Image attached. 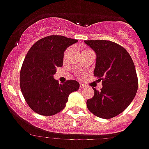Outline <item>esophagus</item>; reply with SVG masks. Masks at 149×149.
<instances>
[{
    "mask_svg": "<svg viewBox=\"0 0 149 149\" xmlns=\"http://www.w3.org/2000/svg\"><path fill=\"white\" fill-rule=\"evenodd\" d=\"M85 88V85H84V84H80V89H84Z\"/></svg>",
    "mask_w": 149,
    "mask_h": 149,
    "instance_id": "esophagus-1",
    "label": "esophagus"
}]
</instances>
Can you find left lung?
Instances as JSON below:
<instances>
[{"label": "left lung", "instance_id": "obj_1", "mask_svg": "<svg viewBox=\"0 0 149 149\" xmlns=\"http://www.w3.org/2000/svg\"><path fill=\"white\" fill-rule=\"evenodd\" d=\"M96 54L94 75L102 81L101 91L86 101L92 113L111 119L127 108L138 89V79L132 58L123 47L108 40L84 41Z\"/></svg>", "mask_w": 149, "mask_h": 149}]
</instances>
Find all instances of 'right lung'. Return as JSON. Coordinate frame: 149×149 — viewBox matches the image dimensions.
<instances>
[{"label":"right lung","mask_w":149,"mask_h":149,"mask_svg":"<svg viewBox=\"0 0 149 149\" xmlns=\"http://www.w3.org/2000/svg\"><path fill=\"white\" fill-rule=\"evenodd\" d=\"M77 42L63 36L51 35L37 41L30 48L22 64L20 86L26 102L35 113L53 116L65 107L68 95L80 84L68 80L60 84L54 78L63 63L64 51Z\"/></svg>","instance_id":"obj_1"}]
</instances>
